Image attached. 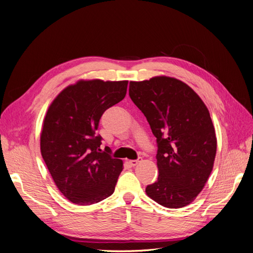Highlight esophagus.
I'll use <instances>...</instances> for the list:
<instances>
[{"mask_svg": "<svg viewBox=\"0 0 253 253\" xmlns=\"http://www.w3.org/2000/svg\"><path fill=\"white\" fill-rule=\"evenodd\" d=\"M140 162H141V158L139 157L138 159H133V160H129V164H131V165L134 167V166H137V165H138Z\"/></svg>", "mask_w": 253, "mask_h": 253, "instance_id": "1", "label": "esophagus"}]
</instances>
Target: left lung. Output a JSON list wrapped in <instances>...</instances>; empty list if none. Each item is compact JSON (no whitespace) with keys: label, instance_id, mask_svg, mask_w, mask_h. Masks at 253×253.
<instances>
[{"label":"left lung","instance_id":"obj_1","mask_svg":"<svg viewBox=\"0 0 253 253\" xmlns=\"http://www.w3.org/2000/svg\"><path fill=\"white\" fill-rule=\"evenodd\" d=\"M129 98L147 118L157 142V180L145 192L167 208H182L200 194L212 171L216 137L195 91L177 79L129 82Z\"/></svg>","mask_w":253,"mask_h":253}]
</instances>
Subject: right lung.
<instances>
[{"instance_id":"1","label":"right lung","mask_w":253,"mask_h":253,"mask_svg":"<svg viewBox=\"0 0 253 253\" xmlns=\"http://www.w3.org/2000/svg\"><path fill=\"white\" fill-rule=\"evenodd\" d=\"M127 81H79L50 104L41 134V154L56 186L68 201L87 206L114 193L122 160L100 149L103 113L126 97Z\"/></svg>"}]
</instances>
